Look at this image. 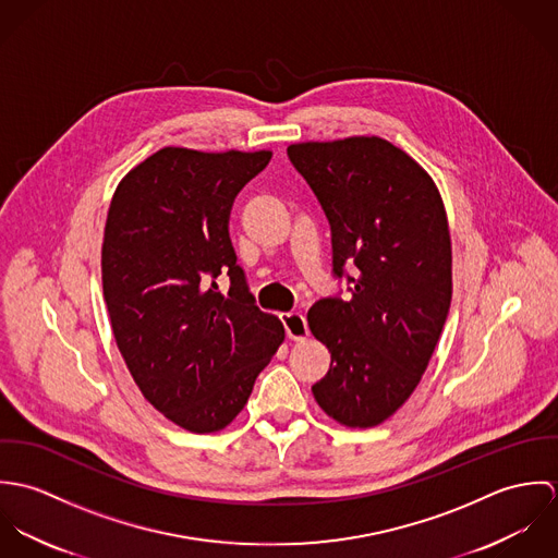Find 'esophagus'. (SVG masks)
<instances>
[{"instance_id": "34e87169", "label": "esophagus", "mask_w": 558, "mask_h": 558, "mask_svg": "<svg viewBox=\"0 0 558 558\" xmlns=\"http://www.w3.org/2000/svg\"><path fill=\"white\" fill-rule=\"evenodd\" d=\"M279 318H281V324H283V328H286V335H288L290 339H305V337H307L310 328H307V319H305L303 314H299V312H288V314H281Z\"/></svg>"}]
</instances>
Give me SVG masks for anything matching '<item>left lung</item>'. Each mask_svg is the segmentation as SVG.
I'll return each instance as SVG.
<instances>
[{"mask_svg":"<svg viewBox=\"0 0 558 558\" xmlns=\"http://www.w3.org/2000/svg\"><path fill=\"white\" fill-rule=\"evenodd\" d=\"M288 159L318 197L332 277L350 292L319 299L307 314L330 352L312 391L335 421L372 427L412 396L449 316L445 206L427 171L380 137L294 144Z\"/></svg>","mask_w":558,"mask_h":558,"instance_id":"1","label":"left lung"}]
</instances>
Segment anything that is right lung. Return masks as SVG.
<instances>
[{
    "label": "right lung",
    "instance_id": "obj_1",
    "mask_svg": "<svg viewBox=\"0 0 558 558\" xmlns=\"http://www.w3.org/2000/svg\"><path fill=\"white\" fill-rule=\"evenodd\" d=\"M270 157L162 148L124 175L109 206L102 294L116 343L144 398L195 434L236 418L286 337L255 305L228 230L236 195Z\"/></svg>",
    "mask_w": 558,
    "mask_h": 558
}]
</instances>
